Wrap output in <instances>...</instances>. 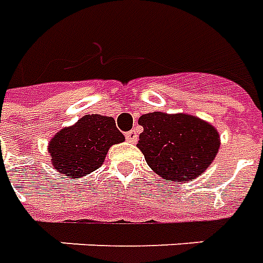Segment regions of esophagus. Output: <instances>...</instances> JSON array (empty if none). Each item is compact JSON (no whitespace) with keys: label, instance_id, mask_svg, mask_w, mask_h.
<instances>
[{"label":"esophagus","instance_id":"1","mask_svg":"<svg viewBox=\"0 0 263 263\" xmlns=\"http://www.w3.org/2000/svg\"><path fill=\"white\" fill-rule=\"evenodd\" d=\"M125 138H126V141H128V142H131V143H135V142L138 141V132L135 131V129H132V131L126 132Z\"/></svg>","mask_w":263,"mask_h":263}]
</instances>
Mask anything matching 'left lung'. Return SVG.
I'll return each instance as SVG.
<instances>
[{
	"instance_id": "obj_1",
	"label": "left lung",
	"mask_w": 263,
	"mask_h": 263,
	"mask_svg": "<svg viewBox=\"0 0 263 263\" xmlns=\"http://www.w3.org/2000/svg\"><path fill=\"white\" fill-rule=\"evenodd\" d=\"M143 132L137 146L152 170L164 180H195L211 166L220 137L209 122L190 114L147 112L139 117Z\"/></svg>"
}]
</instances>
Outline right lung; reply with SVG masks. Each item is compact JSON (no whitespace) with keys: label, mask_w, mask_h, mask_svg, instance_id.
<instances>
[{"label":"right lung","mask_w":263,"mask_h":263,"mask_svg":"<svg viewBox=\"0 0 263 263\" xmlns=\"http://www.w3.org/2000/svg\"><path fill=\"white\" fill-rule=\"evenodd\" d=\"M125 141L112 117L87 114L73 125L62 128L48 143L51 163L68 178L90 174L102 166L108 149Z\"/></svg>","instance_id":"1"}]
</instances>
